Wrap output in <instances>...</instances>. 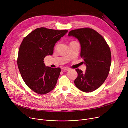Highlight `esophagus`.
<instances>
[{
    "label": "esophagus",
    "mask_w": 128,
    "mask_h": 128,
    "mask_svg": "<svg viewBox=\"0 0 128 128\" xmlns=\"http://www.w3.org/2000/svg\"><path fill=\"white\" fill-rule=\"evenodd\" d=\"M63 69H64V70H66V71H69V70H70V69L67 68V67H64V68H63Z\"/></svg>",
    "instance_id": "34e87169"
}]
</instances>
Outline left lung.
Listing matches in <instances>:
<instances>
[{"instance_id":"1","label":"left lung","mask_w":128,"mask_h":128,"mask_svg":"<svg viewBox=\"0 0 128 128\" xmlns=\"http://www.w3.org/2000/svg\"><path fill=\"white\" fill-rule=\"evenodd\" d=\"M68 36L78 39L80 56L86 66L85 72L76 69L78 76L74 84L84 92L94 91L102 86L109 74L111 64L109 46L99 33L89 28L72 30L69 32Z\"/></svg>"}]
</instances>
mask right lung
<instances>
[{"mask_svg": "<svg viewBox=\"0 0 128 128\" xmlns=\"http://www.w3.org/2000/svg\"><path fill=\"white\" fill-rule=\"evenodd\" d=\"M67 30H56L41 28L31 32L20 46L17 64L26 85L39 94H45L55 87L61 68L46 66L44 59L52 56L56 43Z\"/></svg>", "mask_w": 128, "mask_h": 128, "instance_id": "1", "label": "right lung"}]
</instances>
